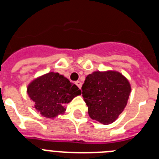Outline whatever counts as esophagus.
<instances>
[{
  "mask_svg": "<svg viewBox=\"0 0 159 159\" xmlns=\"http://www.w3.org/2000/svg\"><path fill=\"white\" fill-rule=\"evenodd\" d=\"M75 84H76L77 86H78V88L80 89L81 87H82V83H81L80 81H76V82H75Z\"/></svg>",
  "mask_w": 159,
  "mask_h": 159,
  "instance_id": "1",
  "label": "esophagus"
}]
</instances>
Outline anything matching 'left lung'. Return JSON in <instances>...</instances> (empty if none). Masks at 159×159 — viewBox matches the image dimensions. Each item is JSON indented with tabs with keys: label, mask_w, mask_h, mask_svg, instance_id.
Returning a JSON list of instances; mask_svg holds the SVG:
<instances>
[{
	"label": "left lung",
	"mask_w": 159,
	"mask_h": 159,
	"mask_svg": "<svg viewBox=\"0 0 159 159\" xmlns=\"http://www.w3.org/2000/svg\"><path fill=\"white\" fill-rule=\"evenodd\" d=\"M81 90L90 117L107 125L113 123L123 112L130 85L117 71H95L86 77Z\"/></svg>",
	"instance_id": "left-lung-1"
}]
</instances>
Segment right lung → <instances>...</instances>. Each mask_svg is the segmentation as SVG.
<instances>
[{"mask_svg": "<svg viewBox=\"0 0 159 159\" xmlns=\"http://www.w3.org/2000/svg\"><path fill=\"white\" fill-rule=\"evenodd\" d=\"M35 108L46 118L64 114L65 106L81 95L80 88L59 73L49 72L32 81L27 88Z\"/></svg>", "mask_w": 159, "mask_h": 159, "instance_id": "add662e5", "label": "right lung"}]
</instances>
